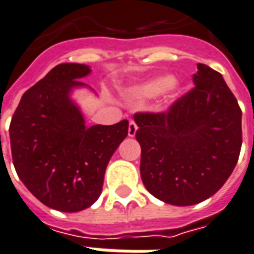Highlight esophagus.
Returning <instances> with one entry per match:
<instances>
[{
	"instance_id": "esophagus-1",
	"label": "esophagus",
	"mask_w": 254,
	"mask_h": 254,
	"mask_svg": "<svg viewBox=\"0 0 254 254\" xmlns=\"http://www.w3.org/2000/svg\"><path fill=\"white\" fill-rule=\"evenodd\" d=\"M136 129H138V126H136V123H135L134 120H131L128 123V136H135V134H136Z\"/></svg>"
}]
</instances>
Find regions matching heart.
<instances>
[{
	"label": "heart",
	"mask_w": 254,
	"mask_h": 254,
	"mask_svg": "<svg viewBox=\"0 0 254 254\" xmlns=\"http://www.w3.org/2000/svg\"><path fill=\"white\" fill-rule=\"evenodd\" d=\"M173 83V80L169 76H162V77H156V79L148 80L146 83H143L142 85L135 87L131 93L134 96L138 98H151V96H156L163 91L169 88Z\"/></svg>",
	"instance_id": "b5f03b06"
}]
</instances>
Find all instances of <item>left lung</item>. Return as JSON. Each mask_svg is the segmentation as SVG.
Instances as JSON below:
<instances>
[{
  "label": "left lung",
  "mask_w": 254,
  "mask_h": 254,
  "mask_svg": "<svg viewBox=\"0 0 254 254\" xmlns=\"http://www.w3.org/2000/svg\"><path fill=\"white\" fill-rule=\"evenodd\" d=\"M194 88L167 112L134 115L140 177L152 195L190 206L218 191L237 165L243 112L217 70L197 64Z\"/></svg>",
  "instance_id": "obj_1"
}]
</instances>
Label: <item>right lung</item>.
I'll use <instances>...</instances> for the list:
<instances>
[{
  "label": "right lung",
  "mask_w": 254,
  "mask_h": 254,
  "mask_svg": "<svg viewBox=\"0 0 254 254\" xmlns=\"http://www.w3.org/2000/svg\"><path fill=\"white\" fill-rule=\"evenodd\" d=\"M84 64H59L26 91L11 118L9 135L18 178L51 209L75 213L102 194L107 165L128 134V120L85 126L70 93L87 88Z\"/></svg>",
  "instance_id": "obj_1"
}]
</instances>
